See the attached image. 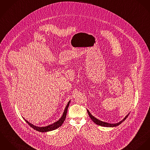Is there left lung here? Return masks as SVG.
Segmentation results:
<instances>
[{"label": "left lung", "mask_w": 150, "mask_h": 150, "mask_svg": "<svg viewBox=\"0 0 150 150\" xmlns=\"http://www.w3.org/2000/svg\"><path fill=\"white\" fill-rule=\"evenodd\" d=\"M87 112L88 113V115L90 117V118L92 120V121L96 123V124L98 125H101V126H103V127H116V126H118L119 125L121 124L122 123H123V122L127 119V117L128 116L129 114L128 113L124 119H123L122 120H121L120 122H119V123H115V124H110V123H107V122H103V121H101L97 119H96V117H95L87 109Z\"/></svg>", "instance_id": "obj_1"}]
</instances>
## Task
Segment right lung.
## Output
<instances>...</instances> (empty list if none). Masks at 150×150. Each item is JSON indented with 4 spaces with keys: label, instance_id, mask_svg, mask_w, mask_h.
Masks as SVG:
<instances>
[{
    "label": "right lung",
    "instance_id": "add662e5",
    "mask_svg": "<svg viewBox=\"0 0 150 150\" xmlns=\"http://www.w3.org/2000/svg\"><path fill=\"white\" fill-rule=\"evenodd\" d=\"M70 103V101H69L67 105L66 106V107L65 108V110L63 112V114H62V116H61V117L58 121L55 122V123H53L52 124H50L49 125H47V126H45V127H38V126L33 125L31 123H29L25 118H23V119L26 121V122L31 128H33L34 129H35L36 131H38L41 132H46L53 131L54 129H56L57 128H59V127H61L62 125V124L64 123V122L65 121V120L66 119L67 113V111H68V109L69 105Z\"/></svg>",
    "mask_w": 150,
    "mask_h": 150
}]
</instances>
